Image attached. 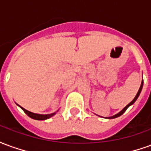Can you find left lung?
I'll return each mask as SVG.
<instances>
[{"label":"left lung","instance_id":"left-lung-1","mask_svg":"<svg viewBox=\"0 0 151 151\" xmlns=\"http://www.w3.org/2000/svg\"><path fill=\"white\" fill-rule=\"evenodd\" d=\"M142 86H143V79H142V84H141V86H140L139 90H138V92L137 93V95H136V96H135V98L133 99V100H132V101L130 102L129 104L127 105L126 107H125V108H124V109H123V110H122V111H120V112H119V113L116 114V115H115V116H113L108 117V119H113V118H116V117H118V116H121V115H122V114H123L124 112V111H126L127 108H129V107L130 105L133 104V103H134V102H135V101H136V100H137V99L138 98V96H139L140 93H141V91H142Z\"/></svg>","mask_w":151,"mask_h":151}]
</instances>
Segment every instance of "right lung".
<instances>
[{
  "mask_svg": "<svg viewBox=\"0 0 151 151\" xmlns=\"http://www.w3.org/2000/svg\"><path fill=\"white\" fill-rule=\"evenodd\" d=\"M20 107V106H19ZM20 108L24 111V112L28 116L31 117L32 119H35V120H47V119H48L50 117H52V116L55 115V113H52V114H47V115H41V114H35V113H33V112H31V111H27V110H26L24 109L23 108Z\"/></svg>",
  "mask_w": 151,
  "mask_h": 151,
  "instance_id": "right-lung-1",
  "label": "right lung"
}]
</instances>
